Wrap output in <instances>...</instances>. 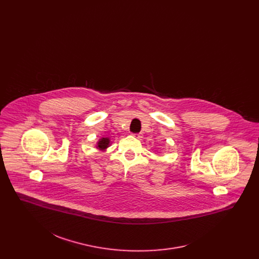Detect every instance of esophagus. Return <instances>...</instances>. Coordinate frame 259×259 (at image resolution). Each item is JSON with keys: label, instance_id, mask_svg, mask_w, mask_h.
<instances>
[{"label": "esophagus", "instance_id": "obj_1", "mask_svg": "<svg viewBox=\"0 0 259 259\" xmlns=\"http://www.w3.org/2000/svg\"><path fill=\"white\" fill-rule=\"evenodd\" d=\"M134 137H135L136 139H139V140H141V139L143 138V136H142V134H135V135H134Z\"/></svg>", "mask_w": 259, "mask_h": 259}]
</instances>
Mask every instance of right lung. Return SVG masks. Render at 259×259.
<instances>
[{"mask_svg":"<svg viewBox=\"0 0 259 259\" xmlns=\"http://www.w3.org/2000/svg\"><path fill=\"white\" fill-rule=\"evenodd\" d=\"M111 139L109 137H103V138L99 139L98 142L96 144V148L99 149L100 151L105 152L107 150V148L111 147Z\"/></svg>","mask_w":259,"mask_h":259,"instance_id":"right-lung-1","label":"right lung"}]
</instances>
